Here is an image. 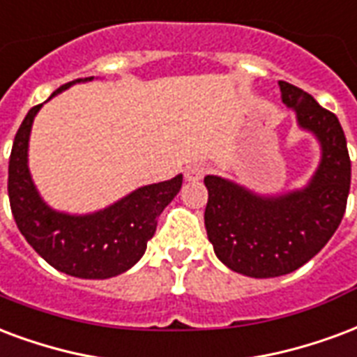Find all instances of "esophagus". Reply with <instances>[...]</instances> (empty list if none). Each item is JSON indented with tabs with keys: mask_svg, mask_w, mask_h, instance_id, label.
<instances>
[{
	"mask_svg": "<svg viewBox=\"0 0 357 357\" xmlns=\"http://www.w3.org/2000/svg\"><path fill=\"white\" fill-rule=\"evenodd\" d=\"M206 166L195 162V165H189L185 168V179L187 181H199V179L204 178Z\"/></svg>",
	"mask_w": 357,
	"mask_h": 357,
	"instance_id": "1",
	"label": "esophagus"
}]
</instances>
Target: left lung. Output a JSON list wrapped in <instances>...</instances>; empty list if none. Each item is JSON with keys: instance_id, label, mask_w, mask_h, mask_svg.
<instances>
[{"instance_id": "left-lung-1", "label": "left lung", "mask_w": 357, "mask_h": 357, "mask_svg": "<svg viewBox=\"0 0 357 357\" xmlns=\"http://www.w3.org/2000/svg\"><path fill=\"white\" fill-rule=\"evenodd\" d=\"M278 84L297 125L321 147L312 179L297 191L263 197L231 179L204 178V225L213 252L231 271L252 278L284 276L312 259L340 225L350 191L352 166L337 115L295 84Z\"/></svg>"}]
</instances>
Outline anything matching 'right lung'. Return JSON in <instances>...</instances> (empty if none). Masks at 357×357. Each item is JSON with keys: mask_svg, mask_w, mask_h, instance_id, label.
Instances as JSON below:
<instances>
[{"mask_svg": "<svg viewBox=\"0 0 357 357\" xmlns=\"http://www.w3.org/2000/svg\"><path fill=\"white\" fill-rule=\"evenodd\" d=\"M91 79L62 84L52 96ZM41 105L31 107L24 117L9 158L7 191L18 231L60 273L84 280H105L126 273L142 259L157 231L158 215L179 192L183 176L139 187L100 212L86 215L56 212L39 197L28 168L30 130Z\"/></svg>", "mask_w": 357, "mask_h": 357, "instance_id": "add662e5", "label": "right lung"}]
</instances>
